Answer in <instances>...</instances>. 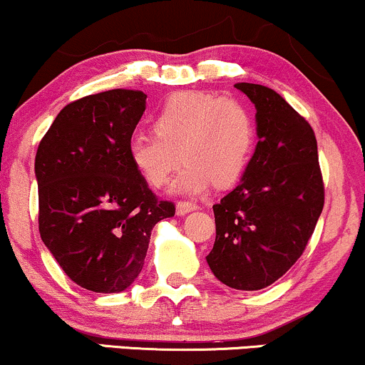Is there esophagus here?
<instances>
[{
    "instance_id": "1",
    "label": "esophagus",
    "mask_w": 365,
    "mask_h": 365,
    "mask_svg": "<svg viewBox=\"0 0 365 365\" xmlns=\"http://www.w3.org/2000/svg\"><path fill=\"white\" fill-rule=\"evenodd\" d=\"M195 209H197V206H195V204H192V202H178L177 204V215L178 216H185V215H188V212L195 211Z\"/></svg>"
}]
</instances>
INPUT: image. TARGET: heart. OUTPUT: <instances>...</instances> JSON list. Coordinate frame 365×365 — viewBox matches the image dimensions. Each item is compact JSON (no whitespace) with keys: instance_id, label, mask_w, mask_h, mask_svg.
Here are the masks:
<instances>
[{"instance_id":"obj_1","label":"heart","mask_w":365,"mask_h":365,"mask_svg":"<svg viewBox=\"0 0 365 365\" xmlns=\"http://www.w3.org/2000/svg\"><path fill=\"white\" fill-rule=\"evenodd\" d=\"M154 130L128 140L132 166L150 187H163L177 173L175 190L200 195L215 183H237L252 161L257 128L254 115L238 99L209 92L170 96L154 120Z\"/></svg>"}]
</instances>
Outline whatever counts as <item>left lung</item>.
Masks as SVG:
<instances>
[{"label":"left lung","mask_w":365,"mask_h":365,"mask_svg":"<svg viewBox=\"0 0 365 365\" xmlns=\"http://www.w3.org/2000/svg\"><path fill=\"white\" fill-rule=\"evenodd\" d=\"M255 106L257 145L240 183L212 206V274L235 290L269 287L297 262L322 206L317 140L311 125L278 92L235 83Z\"/></svg>","instance_id":"obj_1"}]
</instances>
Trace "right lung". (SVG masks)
<instances>
[{"label":"right lung","instance_id":"add662e5","mask_svg":"<svg viewBox=\"0 0 365 365\" xmlns=\"http://www.w3.org/2000/svg\"><path fill=\"white\" fill-rule=\"evenodd\" d=\"M145 98L113 89L66 104L37 148L41 238L86 290L128 288L144 267L154 225L175 216L128 158Z\"/></svg>","mask_w":365,"mask_h":365}]
</instances>
